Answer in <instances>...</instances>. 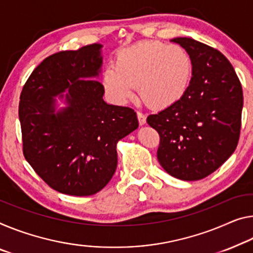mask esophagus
Listing matches in <instances>:
<instances>
[{"instance_id":"1","label":"esophagus","mask_w":253,"mask_h":253,"mask_svg":"<svg viewBox=\"0 0 253 253\" xmlns=\"http://www.w3.org/2000/svg\"><path fill=\"white\" fill-rule=\"evenodd\" d=\"M137 116H138V121L140 126H145L146 124V115L141 113V112H137Z\"/></svg>"}]
</instances>
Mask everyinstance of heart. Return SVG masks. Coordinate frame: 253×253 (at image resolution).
I'll return each instance as SVG.
<instances>
[{"label":"heart","mask_w":253,"mask_h":253,"mask_svg":"<svg viewBox=\"0 0 253 253\" xmlns=\"http://www.w3.org/2000/svg\"><path fill=\"white\" fill-rule=\"evenodd\" d=\"M193 63L184 47L162 42H138L118 54L114 67L103 73L105 90L118 104L140 97L154 108L176 104L188 91Z\"/></svg>","instance_id":"1"}]
</instances>
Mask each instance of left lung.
Returning <instances> with one entry per match:
<instances>
[{"mask_svg":"<svg viewBox=\"0 0 253 253\" xmlns=\"http://www.w3.org/2000/svg\"><path fill=\"white\" fill-rule=\"evenodd\" d=\"M190 54L193 75L188 91L173 106L147 118L159 133L157 158L169 175L201 180L218 169L238 146L242 87L219 50L190 37L173 38Z\"/></svg>","mask_w":253,"mask_h":253,"instance_id":"8db88e82","label":"left lung"}]
</instances>
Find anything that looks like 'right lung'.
<instances>
[{
	"instance_id": "1",
	"label": "right lung",
	"mask_w": 253,
	"mask_h": 253,
	"mask_svg": "<svg viewBox=\"0 0 253 253\" xmlns=\"http://www.w3.org/2000/svg\"><path fill=\"white\" fill-rule=\"evenodd\" d=\"M100 44L53 54L28 78L19 120L23 155L50 188L91 196L114 175L116 145L137 129L135 112L104 102ZM66 103L57 108L56 97Z\"/></svg>"
}]
</instances>
